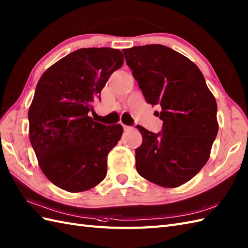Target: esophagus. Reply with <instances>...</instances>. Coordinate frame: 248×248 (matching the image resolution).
Here are the masks:
<instances>
[{"label":"esophagus","mask_w":248,"mask_h":248,"mask_svg":"<svg viewBox=\"0 0 248 248\" xmlns=\"http://www.w3.org/2000/svg\"><path fill=\"white\" fill-rule=\"evenodd\" d=\"M122 125H123V128H124V130H125V131H129V130H131V129H132V127H130V126L124 125V124H122Z\"/></svg>","instance_id":"esophagus-1"}]
</instances>
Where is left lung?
I'll return each mask as SVG.
<instances>
[{"mask_svg": "<svg viewBox=\"0 0 248 248\" xmlns=\"http://www.w3.org/2000/svg\"><path fill=\"white\" fill-rule=\"evenodd\" d=\"M147 103L158 105L163 128L154 134L142 126L136 149L141 177L174 188L188 182L209 159L218 134L217 102L198 66L171 48L150 44L123 49Z\"/></svg>", "mask_w": 248, "mask_h": 248, "instance_id": "1", "label": "left lung"}]
</instances>
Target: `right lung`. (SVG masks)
<instances>
[{"mask_svg": "<svg viewBox=\"0 0 248 248\" xmlns=\"http://www.w3.org/2000/svg\"><path fill=\"white\" fill-rule=\"evenodd\" d=\"M123 53L81 48L59 60L38 82L28 110L29 138L46 178L69 192L86 191L106 177L107 155L123 134L88 117Z\"/></svg>", "mask_w": 248, "mask_h": 248, "instance_id": "obj_1", "label": "right lung"}]
</instances>
